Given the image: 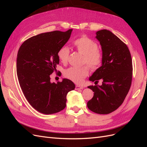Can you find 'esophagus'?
<instances>
[{
    "label": "esophagus",
    "instance_id": "34e87169",
    "mask_svg": "<svg viewBox=\"0 0 147 147\" xmlns=\"http://www.w3.org/2000/svg\"><path fill=\"white\" fill-rule=\"evenodd\" d=\"M83 86H78V85L75 86V90H82V89H83Z\"/></svg>",
    "mask_w": 147,
    "mask_h": 147
}]
</instances>
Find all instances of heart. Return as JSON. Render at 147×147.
<instances>
[{
    "label": "heart",
    "instance_id": "b5f03b06",
    "mask_svg": "<svg viewBox=\"0 0 147 147\" xmlns=\"http://www.w3.org/2000/svg\"><path fill=\"white\" fill-rule=\"evenodd\" d=\"M77 51L83 55V64H88L92 70H96L102 65L103 53L98 48L97 43L86 36L77 38L73 42ZM70 55L69 48L66 46L61 47L57 53L59 61L64 64L67 63ZM86 65L82 67H70L64 72V76L75 83H81L88 76L90 68Z\"/></svg>",
    "mask_w": 147,
    "mask_h": 147
}]
</instances>
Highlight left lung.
Segmentation results:
<instances>
[{
    "instance_id": "left-lung-1",
    "label": "left lung",
    "mask_w": 147,
    "mask_h": 147,
    "mask_svg": "<svg viewBox=\"0 0 147 147\" xmlns=\"http://www.w3.org/2000/svg\"><path fill=\"white\" fill-rule=\"evenodd\" d=\"M103 53L102 65L90 78L97 84L88 86L94 92L88 108L98 114H109L121 105L129 91L132 78V62L127 46L110 31H97Z\"/></svg>"
}]
</instances>
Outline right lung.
<instances>
[{
  "mask_svg": "<svg viewBox=\"0 0 147 147\" xmlns=\"http://www.w3.org/2000/svg\"><path fill=\"white\" fill-rule=\"evenodd\" d=\"M72 29L35 35L24 41L18 52L16 72L20 85L30 105L43 114H53L66 106L67 94L74 90L68 79L51 83L59 59L57 53L69 39ZM59 72V71H58Z\"/></svg>",
  "mask_w": 147,
  "mask_h": 147,
  "instance_id": "1",
  "label": "right lung"
}]
</instances>
